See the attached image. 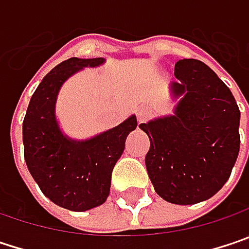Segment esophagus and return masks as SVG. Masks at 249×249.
I'll return each mask as SVG.
<instances>
[{
    "mask_svg": "<svg viewBox=\"0 0 249 249\" xmlns=\"http://www.w3.org/2000/svg\"><path fill=\"white\" fill-rule=\"evenodd\" d=\"M149 117H150V112H149V110H146V109H143V107L137 110V122H139V123H144Z\"/></svg>",
    "mask_w": 249,
    "mask_h": 249,
    "instance_id": "obj_1",
    "label": "esophagus"
}]
</instances>
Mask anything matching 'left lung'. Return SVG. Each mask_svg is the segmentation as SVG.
Masks as SVG:
<instances>
[{"label":"left lung","mask_w":249,"mask_h":249,"mask_svg":"<svg viewBox=\"0 0 249 249\" xmlns=\"http://www.w3.org/2000/svg\"><path fill=\"white\" fill-rule=\"evenodd\" d=\"M174 115L139 127L149 136L146 169L156 193L173 204L201 203L218 193L240 153V109L228 86L197 59L176 63Z\"/></svg>","instance_id":"left-lung-1"}]
</instances>
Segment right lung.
Listing matches in <instances>:
<instances>
[{"mask_svg": "<svg viewBox=\"0 0 249 249\" xmlns=\"http://www.w3.org/2000/svg\"><path fill=\"white\" fill-rule=\"evenodd\" d=\"M102 63L103 58H69L55 66L34 92L22 123L24 157L31 176L52 203L71 211H88L106 201L126 137L137 127L132 115L86 140H73L62 133L55 105L65 80L83 68Z\"/></svg>", "mask_w": 249, "mask_h": 249, "instance_id": "1", "label": "right lung"}]
</instances>
